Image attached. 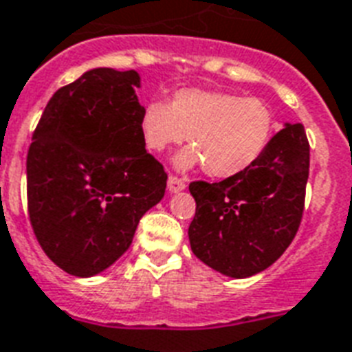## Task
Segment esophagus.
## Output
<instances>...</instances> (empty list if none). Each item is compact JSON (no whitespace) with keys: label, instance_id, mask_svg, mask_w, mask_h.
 Listing matches in <instances>:
<instances>
[{"label":"esophagus","instance_id":"34e87169","mask_svg":"<svg viewBox=\"0 0 352 352\" xmlns=\"http://www.w3.org/2000/svg\"><path fill=\"white\" fill-rule=\"evenodd\" d=\"M184 188H186V184H184V181H181V179H177V177L173 175L168 179V192L170 193H179L182 192Z\"/></svg>","mask_w":352,"mask_h":352}]
</instances>
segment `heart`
Here are the masks:
<instances>
[{"instance_id":"obj_1","label":"heart","mask_w":352,"mask_h":352,"mask_svg":"<svg viewBox=\"0 0 352 352\" xmlns=\"http://www.w3.org/2000/svg\"><path fill=\"white\" fill-rule=\"evenodd\" d=\"M138 127L144 144L157 153L188 137L192 146L173 157L179 171L204 166L208 175L226 179L261 159L278 120L261 98H245L228 91L181 89L170 104H146Z\"/></svg>"}]
</instances>
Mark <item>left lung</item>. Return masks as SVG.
Segmentation results:
<instances>
[{
	"label": "left lung",
	"instance_id": "left-lung-1",
	"mask_svg": "<svg viewBox=\"0 0 352 352\" xmlns=\"http://www.w3.org/2000/svg\"><path fill=\"white\" fill-rule=\"evenodd\" d=\"M307 179L305 129L285 122L252 168L221 182L190 184L197 204L188 228L192 252L228 278L263 272L294 239L303 215Z\"/></svg>",
	"mask_w": 352,
	"mask_h": 352
}]
</instances>
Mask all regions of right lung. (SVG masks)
Returning a JSON list of instances; mask_svg holds the SVG:
<instances>
[{
    "label": "right lung",
    "instance_id": "right-lung-1",
    "mask_svg": "<svg viewBox=\"0 0 352 352\" xmlns=\"http://www.w3.org/2000/svg\"><path fill=\"white\" fill-rule=\"evenodd\" d=\"M137 87V71L89 69L52 95L32 137L30 225L51 261L76 278L111 267L164 197L168 175L146 151Z\"/></svg>",
    "mask_w": 352,
    "mask_h": 352
}]
</instances>
